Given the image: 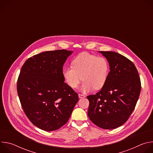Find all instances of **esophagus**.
Returning <instances> with one entry per match:
<instances>
[{
    "label": "esophagus",
    "mask_w": 153,
    "mask_h": 153,
    "mask_svg": "<svg viewBox=\"0 0 153 153\" xmlns=\"http://www.w3.org/2000/svg\"><path fill=\"white\" fill-rule=\"evenodd\" d=\"M78 96H79V98H84V97H85V96L83 95V94H79Z\"/></svg>",
    "instance_id": "1"
}]
</instances>
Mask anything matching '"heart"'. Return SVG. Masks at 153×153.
Wrapping results in <instances>:
<instances>
[{
  "instance_id": "obj_1",
  "label": "heart",
  "mask_w": 153,
  "mask_h": 153,
  "mask_svg": "<svg viewBox=\"0 0 153 153\" xmlns=\"http://www.w3.org/2000/svg\"><path fill=\"white\" fill-rule=\"evenodd\" d=\"M110 73L108 60L101 56L83 53L76 56L72 62V67L63 70V76L67 83L76 88L82 80L80 90L86 93L100 90L105 85Z\"/></svg>"
}]
</instances>
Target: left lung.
<instances>
[{"label":"left lung","instance_id":"left-lung-1","mask_svg":"<svg viewBox=\"0 0 153 153\" xmlns=\"http://www.w3.org/2000/svg\"><path fill=\"white\" fill-rule=\"evenodd\" d=\"M110 64V71L101 90L86 97L90 102L88 116L103 129H115L125 123L138 100L141 82L134 64L113 51H100Z\"/></svg>","mask_w":153,"mask_h":153}]
</instances>
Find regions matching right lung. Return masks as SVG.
I'll return each instance as SVG.
<instances>
[{
	"instance_id": "add662e5",
	"label": "right lung",
	"mask_w": 153,
	"mask_h": 153,
	"mask_svg": "<svg viewBox=\"0 0 153 153\" xmlns=\"http://www.w3.org/2000/svg\"><path fill=\"white\" fill-rule=\"evenodd\" d=\"M72 53L59 50L34 55L25 61L17 79L24 113L33 125L46 131L66 123L79 100L63 76V64Z\"/></svg>"
}]
</instances>
